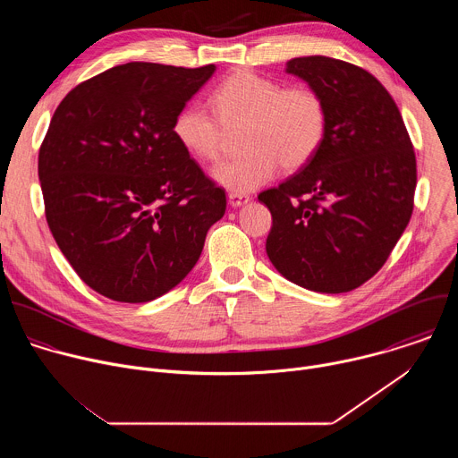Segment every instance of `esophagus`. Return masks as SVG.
I'll use <instances>...</instances> for the list:
<instances>
[{
    "mask_svg": "<svg viewBox=\"0 0 458 458\" xmlns=\"http://www.w3.org/2000/svg\"><path fill=\"white\" fill-rule=\"evenodd\" d=\"M228 203H230V207H233V208H239V207H244L246 203H250V195H246V193H230L228 195Z\"/></svg>",
    "mask_w": 458,
    "mask_h": 458,
    "instance_id": "obj_1",
    "label": "esophagus"
}]
</instances>
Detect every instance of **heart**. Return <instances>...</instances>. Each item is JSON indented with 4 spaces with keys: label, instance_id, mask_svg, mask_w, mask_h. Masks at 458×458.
Masks as SVG:
<instances>
[{
    "label": "heart",
    "instance_id": "heart-1",
    "mask_svg": "<svg viewBox=\"0 0 458 458\" xmlns=\"http://www.w3.org/2000/svg\"><path fill=\"white\" fill-rule=\"evenodd\" d=\"M212 110L190 103L172 123L175 141L195 159L219 156L223 126L242 124V156L212 170V179L233 193H250L267 184L277 172L304 166L326 134V108L308 87L283 89L277 81L237 71L210 94Z\"/></svg>",
    "mask_w": 458,
    "mask_h": 458
}]
</instances>
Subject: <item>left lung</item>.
Segmentation results:
<instances>
[{
    "instance_id": "left-lung-1",
    "label": "left lung",
    "mask_w": 458,
    "mask_h": 458,
    "mask_svg": "<svg viewBox=\"0 0 458 458\" xmlns=\"http://www.w3.org/2000/svg\"><path fill=\"white\" fill-rule=\"evenodd\" d=\"M286 74L320 96L326 134L295 175L259 193L274 219L267 253L297 286L352 292L382 268L410 223L413 145L394 98L364 69L306 55L290 59Z\"/></svg>"
}]
</instances>
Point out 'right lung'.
I'll use <instances>...</instances> for the list:
<instances>
[{
  "mask_svg": "<svg viewBox=\"0 0 458 458\" xmlns=\"http://www.w3.org/2000/svg\"><path fill=\"white\" fill-rule=\"evenodd\" d=\"M214 72L132 61L78 85L52 115L38 159L47 223L76 274L112 301L175 288L225 216V190L172 134Z\"/></svg>",
  "mask_w": 458,
  "mask_h": 458,
  "instance_id": "right-lung-1",
  "label": "right lung"
}]
</instances>
